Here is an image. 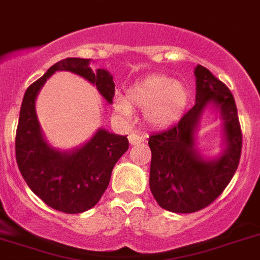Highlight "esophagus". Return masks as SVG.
<instances>
[{
  "mask_svg": "<svg viewBox=\"0 0 260 260\" xmlns=\"http://www.w3.org/2000/svg\"><path fill=\"white\" fill-rule=\"evenodd\" d=\"M128 140H129V144L131 145H139L144 141V139L140 135L137 133H131L129 136H128Z\"/></svg>",
  "mask_w": 260,
  "mask_h": 260,
  "instance_id": "obj_1",
  "label": "esophagus"
}]
</instances>
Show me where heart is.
Here are the masks:
<instances>
[{
  "label": "heart",
  "mask_w": 260,
  "mask_h": 260,
  "mask_svg": "<svg viewBox=\"0 0 260 260\" xmlns=\"http://www.w3.org/2000/svg\"><path fill=\"white\" fill-rule=\"evenodd\" d=\"M189 92L180 81L165 74H153L133 83L127 98L114 99V111L119 116H132V107L144 110V120L153 127L165 128L179 121L188 106Z\"/></svg>",
  "instance_id": "obj_1"
}]
</instances>
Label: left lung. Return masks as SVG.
I'll return each mask as SVG.
<instances>
[{
    "mask_svg": "<svg viewBox=\"0 0 260 260\" xmlns=\"http://www.w3.org/2000/svg\"><path fill=\"white\" fill-rule=\"evenodd\" d=\"M196 96L193 106L174 127L149 139L152 150L149 186L166 211L192 213L218 198L238 168L242 133L230 90L207 68H195ZM220 117L223 149L208 157L197 146L198 128L204 115Z\"/></svg>",
    "mask_w": 260,
    "mask_h": 260,
    "instance_id": "left-lung-1",
    "label": "left lung"
}]
</instances>
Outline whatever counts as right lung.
<instances>
[{"label":"right lung","instance_id":"1","mask_svg":"<svg viewBox=\"0 0 260 260\" xmlns=\"http://www.w3.org/2000/svg\"><path fill=\"white\" fill-rule=\"evenodd\" d=\"M91 58L68 57L56 62L28 86L19 112L15 155L27 186L48 207L65 213L92 208L107 188L112 169L128 150L127 136L98 128L82 145L61 150L48 143L36 115V98L49 77L65 71L82 77L108 105L115 92L114 77L106 69L92 71Z\"/></svg>","mask_w":260,"mask_h":260}]
</instances>
